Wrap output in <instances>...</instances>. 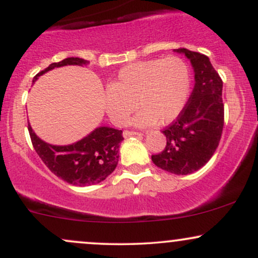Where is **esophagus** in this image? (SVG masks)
Listing matches in <instances>:
<instances>
[{"instance_id":"1","label":"esophagus","mask_w":258,"mask_h":258,"mask_svg":"<svg viewBox=\"0 0 258 258\" xmlns=\"http://www.w3.org/2000/svg\"><path fill=\"white\" fill-rule=\"evenodd\" d=\"M131 136H142L141 132H136V131H123V137H131Z\"/></svg>"}]
</instances>
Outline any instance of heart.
<instances>
[{
    "mask_svg": "<svg viewBox=\"0 0 258 258\" xmlns=\"http://www.w3.org/2000/svg\"><path fill=\"white\" fill-rule=\"evenodd\" d=\"M190 93L188 65L177 55L139 60L123 67L104 93L106 112L125 125L136 106L138 126L167 125L179 116Z\"/></svg>",
    "mask_w": 258,
    "mask_h": 258,
    "instance_id": "obj_1",
    "label": "heart"
}]
</instances>
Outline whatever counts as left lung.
I'll list each match as a JSON object with an SVG mask.
<instances>
[{"instance_id": "obj_1", "label": "left lung", "mask_w": 258, "mask_h": 258, "mask_svg": "<svg viewBox=\"0 0 258 258\" xmlns=\"http://www.w3.org/2000/svg\"><path fill=\"white\" fill-rule=\"evenodd\" d=\"M176 52L190 59L195 86L179 116L162 130L166 147L152 160L167 172L189 174L203 167L220 144L224 125L223 82L205 54L186 48Z\"/></svg>"}]
</instances>
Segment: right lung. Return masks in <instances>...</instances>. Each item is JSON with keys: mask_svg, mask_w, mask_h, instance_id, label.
<instances>
[{"mask_svg": "<svg viewBox=\"0 0 258 258\" xmlns=\"http://www.w3.org/2000/svg\"><path fill=\"white\" fill-rule=\"evenodd\" d=\"M87 60L70 57L48 68L34 76L32 82L42 74L65 65H86ZM31 143L37 155L55 176L73 185H92L104 180L112 173L119 161V148L123 141L121 130L98 127L87 137L70 146H52L41 141L28 125Z\"/></svg>", "mask_w": 258, "mask_h": 258, "instance_id": "right-lung-1", "label": "right lung"}]
</instances>
